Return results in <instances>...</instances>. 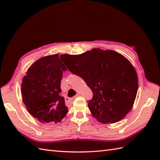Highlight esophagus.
Wrapping results in <instances>:
<instances>
[{
    "mask_svg": "<svg viewBox=\"0 0 160 160\" xmlns=\"http://www.w3.org/2000/svg\"><path fill=\"white\" fill-rule=\"evenodd\" d=\"M80 96V95L79 94H77V95H76V96H75L73 98H71V100H73V99H75V98H77V97H78V96Z\"/></svg>",
    "mask_w": 160,
    "mask_h": 160,
    "instance_id": "34e87169",
    "label": "esophagus"
}]
</instances>
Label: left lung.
<instances>
[{"instance_id":"1","label":"left lung","mask_w":160,"mask_h":160,"mask_svg":"<svg viewBox=\"0 0 160 160\" xmlns=\"http://www.w3.org/2000/svg\"><path fill=\"white\" fill-rule=\"evenodd\" d=\"M67 69L85 81L93 92L88 107L101 123H115L132 108L138 89L131 62L114 51L93 49L80 55H62Z\"/></svg>"}]
</instances>
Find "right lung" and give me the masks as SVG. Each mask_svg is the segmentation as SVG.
I'll return each mask as SVG.
<instances>
[{
	"mask_svg": "<svg viewBox=\"0 0 160 160\" xmlns=\"http://www.w3.org/2000/svg\"><path fill=\"white\" fill-rule=\"evenodd\" d=\"M62 56L42 58L29 68L22 78V101L32 116L41 123H57L68 113L64 98L60 96V80L67 68Z\"/></svg>",
	"mask_w": 160,
	"mask_h": 160,
	"instance_id": "obj_1",
	"label": "right lung"
}]
</instances>
